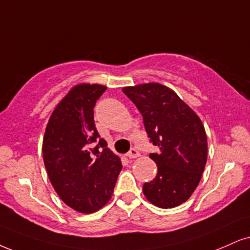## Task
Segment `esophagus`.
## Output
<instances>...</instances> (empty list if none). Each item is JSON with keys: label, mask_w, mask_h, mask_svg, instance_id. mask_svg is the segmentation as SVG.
<instances>
[{"label": "esophagus", "mask_w": 250, "mask_h": 250, "mask_svg": "<svg viewBox=\"0 0 250 250\" xmlns=\"http://www.w3.org/2000/svg\"><path fill=\"white\" fill-rule=\"evenodd\" d=\"M126 156H127V158H130V159H135V158H139L140 153L137 148H131L130 152L126 154Z\"/></svg>", "instance_id": "obj_1"}]
</instances>
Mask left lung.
I'll return each instance as SVG.
<instances>
[{
	"label": "left lung",
	"instance_id": "8db88e82",
	"mask_svg": "<svg viewBox=\"0 0 250 250\" xmlns=\"http://www.w3.org/2000/svg\"><path fill=\"white\" fill-rule=\"evenodd\" d=\"M123 92L143 116L149 143L159 147L158 153L149 154L158 174L144 184V195L162 208L181 205L192 195L204 171V126L176 92L159 83L126 87Z\"/></svg>",
	"mask_w": 250,
	"mask_h": 250
}]
</instances>
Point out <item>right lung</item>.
<instances>
[{
    "instance_id": "obj_1",
    "label": "right lung",
    "mask_w": 250,
    "mask_h": 250,
    "mask_svg": "<svg viewBox=\"0 0 250 250\" xmlns=\"http://www.w3.org/2000/svg\"><path fill=\"white\" fill-rule=\"evenodd\" d=\"M106 87L79 84L58 104L46 127L42 158L54 190L82 213L109 202L122 170L94 120V107Z\"/></svg>"
}]
</instances>
